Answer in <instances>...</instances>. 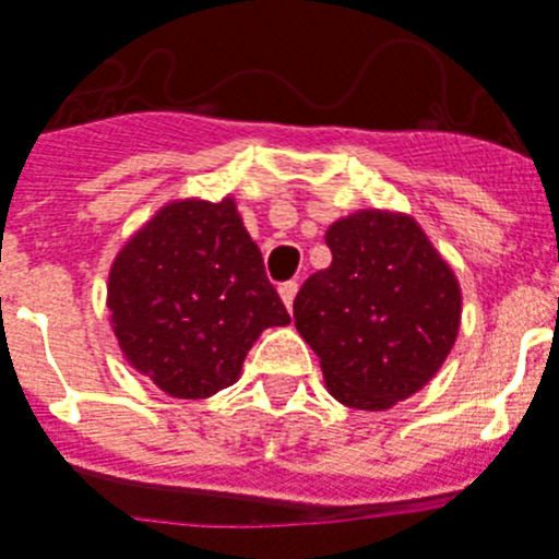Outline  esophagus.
<instances>
[{
	"label": "esophagus",
	"instance_id": "esophagus-1",
	"mask_svg": "<svg viewBox=\"0 0 559 559\" xmlns=\"http://www.w3.org/2000/svg\"><path fill=\"white\" fill-rule=\"evenodd\" d=\"M297 288L299 285L297 283H283L280 285V297H283V302H285V308H294V297H297Z\"/></svg>",
	"mask_w": 559,
	"mask_h": 559
}]
</instances>
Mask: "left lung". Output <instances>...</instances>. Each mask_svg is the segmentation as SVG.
<instances>
[{"label": "left lung", "mask_w": 559, "mask_h": 559, "mask_svg": "<svg viewBox=\"0 0 559 559\" xmlns=\"http://www.w3.org/2000/svg\"><path fill=\"white\" fill-rule=\"evenodd\" d=\"M331 265L294 299V325L336 403L385 412L435 380L454 348L463 290L414 216L362 207L329 230Z\"/></svg>", "instance_id": "left-lung-1"}]
</instances>
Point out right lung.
<instances>
[{"mask_svg":"<svg viewBox=\"0 0 559 559\" xmlns=\"http://www.w3.org/2000/svg\"><path fill=\"white\" fill-rule=\"evenodd\" d=\"M108 311L124 362L177 400L234 385L262 331L290 322L234 197L159 207L114 257Z\"/></svg>","mask_w":559,"mask_h":559,"instance_id":"add662e5","label":"right lung"}]
</instances>
